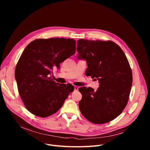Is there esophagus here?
<instances>
[{"mask_svg": "<svg viewBox=\"0 0 150 150\" xmlns=\"http://www.w3.org/2000/svg\"><path fill=\"white\" fill-rule=\"evenodd\" d=\"M78 88H78V86H74V90H75V91H77L78 90Z\"/></svg>", "mask_w": 150, "mask_h": 150, "instance_id": "34e87169", "label": "esophagus"}]
</instances>
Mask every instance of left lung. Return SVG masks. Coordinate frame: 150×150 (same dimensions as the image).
I'll return each mask as SVG.
<instances>
[{"mask_svg":"<svg viewBox=\"0 0 150 150\" xmlns=\"http://www.w3.org/2000/svg\"><path fill=\"white\" fill-rule=\"evenodd\" d=\"M78 59L86 61V75L98 80L99 88L82 87L79 108L89 122L103 124L119 116L128 103L132 83V70L120 47L108 41H77Z\"/></svg>","mask_w":150,"mask_h":150,"instance_id":"left-lung-1","label":"left lung"}]
</instances>
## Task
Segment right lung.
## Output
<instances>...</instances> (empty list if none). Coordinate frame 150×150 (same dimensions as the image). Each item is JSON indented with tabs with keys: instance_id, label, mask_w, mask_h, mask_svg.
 I'll use <instances>...</instances> for the list:
<instances>
[{
	"instance_id": "right-lung-1",
	"label": "right lung",
	"mask_w": 150,
	"mask_h": 150,
	"mask_svg": "<svg viewBox=\"0 0 150 150\" xmlns=\"http://www.w3.org/2000/svg\"><path fill=\"white\" fill-rule=\"evenodd\" d=\"M73 39H38L31 42L22 52L15 69L19 93L25 108L33 114L49 117L64 103L71 84H59L50 76L53 69L75 53Z\"/></svg>"
}]
</instances>
